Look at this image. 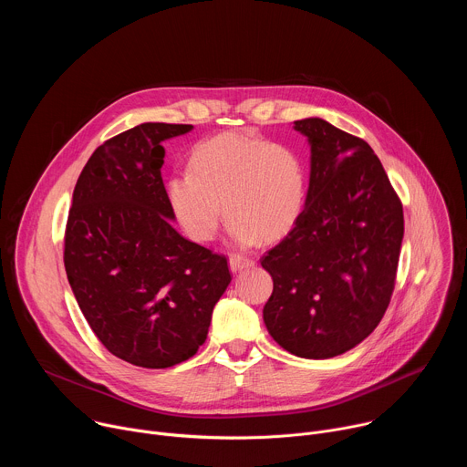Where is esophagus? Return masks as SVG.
<instances>
[{"label": "esophagus", "mask_w": 467, "mask_h": 467, "mask_svg": "<svg viewBox=\"0 0 467 467\" xmlns=\"http://www.w3.org/2000/svg\"><path fill=\"white\" fill-rule=\"evenodd\" d=\"M229 265H231L233 272H242V270L253 268L254 260H251V258H247V256H240V254H231Z\"/></svg>", "instance_id": "obj_1"}]
</instances>
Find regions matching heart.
<instances>
[{
  "instance_id": "heart-1",
  "label": "heart",
  "mask_w": 467,
  "mask_h": 467,
  "mask_svg": "<svg viewBox=\"0 0 467 467\" xmlns=\"http://www.w3.org/2000/svg\"><path fill=\"white\" fill-rule=\"evenodd\" d=\"M306 188V168L296 150L247 132H222L199 142L190 168L170 177L168 199L195 242L214 238L225 203L231 240L251 245L258 238L279 240L297 225Z\"/></svg>"
}]
</instances>
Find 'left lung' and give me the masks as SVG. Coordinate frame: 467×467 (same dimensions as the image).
Segmentation results:
<instances>
[{"label":"left lung","instance_id":"left-lung-1","mask_svg":"<svg viewBox=\"0 0 467 467\" xmlns=\"http://www.w3.org/2000/svg\"><path fill=\"white\" fill-rule=\"evenodd\" d=\"M310 144V181L297 225L265 253L274 292L262 316L301 358L338 357L380 323L395 286L403 205L369 148L321 118L294 121Z\"/></svg>","mask_w":467,"mask_h":467}]
</instances>
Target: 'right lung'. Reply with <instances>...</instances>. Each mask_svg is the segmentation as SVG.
Listing matches in <instances>:
<instances>
[{
    "mask_svg": "<svg viewBox=\"0 0 467 467\" xmlns=\"http://www.w3.org/2000/svg\"><path fill=\"white\" fill-rule=\"evenodd\" d=\"M140 123L101 144L83 168L64 234V268L99 342L162 369L193 357L231 283L227 258L181 236L162 182V142L192 130Z\"/></svg>",
    "mask_w": 467,
    "mask_h": 467,
    "instance_id": "1",
    "label": "right lung"
}]
</instances>
